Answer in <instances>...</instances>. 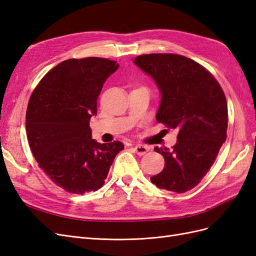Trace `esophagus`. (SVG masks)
<instances>
[{
    "instance_id": "34e87169",
    "label": "esophagus",
    "mask_w": 256,
    "mask_h": 256,
    "mask_svg": "<svg viewBox=\"0 0 256 256\" xmlns=\"http://www.w3.org/2000/svg\"><path fill=\"white\" fill-rule=\"evenodd\" d=\"M134 152L138 154V156H143L147 152H148V147L145 145H136L134 146Z\"/></svg>"
}]
</instances>
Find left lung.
I'll use <instances>...</instances> for the list:
<instances>
[{
    "label": "left lung",
    "mask_w": 256,
    "mask_h": 256,
    "mask_svg": "<svg viewBox=\"0 0 256 256\" xmlns=\"http://www.w3.org/2000/svg\"><path fill=\"white\" fill-rule=\"evenodd\" d=\"M134 63L150 76L160 90L158 122L177 129L172 150L154 147L164 168L150 177L160 189L184 193L206 175L226 140L228 104L214 76L178 54H143Z\"/></svg>",
    "instance_id": "obj_1"
}]
</instances>
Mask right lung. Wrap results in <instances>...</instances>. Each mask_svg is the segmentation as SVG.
Returning a JSON list of instances; mask_svg holds the SVG:
<instances>
[{"mask_svg":"<svg viewBox=\"0 0 256 256\" xmlns=\"http://www.w3.org/2000/svg\"><path fill=\"white\" fill-rule=\"evenodd\" d=\"M102 58L62 62L46 74L30 95L26 136L38 166L67 192L83 194L102 187L122 143L92 138L90 118L104 83L118 69Z\"/></svg>","mask_w":256,"mask_h":256,"instance_id":"obj_1","label":"right lung"}]
</instances>
